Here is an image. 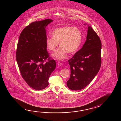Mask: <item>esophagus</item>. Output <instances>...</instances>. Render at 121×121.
Here are the masks:
<instances>
[{
    "label": "esophagus",
    "mask_w": 121,
    "mask_h": 121,
    "mask_svg": "<svg viewBox=\"0 0 121 121\" xmlns=\"http://www.w3.org/2000/svg\"><path fill=\"white\" fill-rule=\"evenodd\" d=\"M57 65H58V66H61L62 65L61 63V62H58V63H57Z\"/></svg>",
    "instance_id": "34e87169"
}]
</instances>
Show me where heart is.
Instances as JSON below:
<instances>
[{"instance_id": "1", "label": "heart", "mask_w": 121, "mask_h": 121, "mask_svg": "<svg viewBox=\"0 0 121 121\" xmlns=\"http://www.w3.org/2000/svg\"><path fill=\"white\" fill-rule=\"evenodd\" d=\"M52 37H48L46 43L48 49L55 51L53 56L58 60H62L67 56V53L74 54L79 48L81 44L82 36L79 29L72 26L58 28L52 32Z\"/></svg>"}]
</instances>
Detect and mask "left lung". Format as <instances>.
I'll list each match as a JSON object with an SVG mask.
<instances>
[{
	"instance_id": "1",
	"label": "left lung",
	"mask_w": 121,
	"mask_h": 121,
	"mask_svg": "<svg viewBox=\"0 0 121 121\" xmlns=\"http://www.w3.org/2000/svg\"><path fill=\"white\" fill-rule=\"evenodd\" d=\"M101 45L97 34L88 26L86 40L82 48L68 60L71 74L67 85L69 89H83L95 77L101 65Z\"/></svg>"
}]
</instances>
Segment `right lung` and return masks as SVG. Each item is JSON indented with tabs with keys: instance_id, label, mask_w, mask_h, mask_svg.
<instances>
[{
	"instance_id": "add662e5",
	"label": "right lung",
	"mask_w": 121,
	"mask_h": 121,
	"mask_svg": "<svg viewBox=\"0 0 121 121\" xmlns=\"http://www.w3.org/2000/svg\"><path fill=\"white\" fill-rule=\"evenodd\" d=\"M50 19L30 24L21 33L16 58L23 79L30 87L41 90L49 84L48 80L56 63L47 51V26Z\"/></svg>"
}]
</instances>
